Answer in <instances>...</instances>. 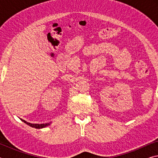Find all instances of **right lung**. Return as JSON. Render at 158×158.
<instances>
[{
  "label": "right lung",
  "mask_w": 158,
  "mask_h": 158,
  "mask_svg": "<svg viewBox=\"0 0 158 158\" xmlns=\"http://www.w3.org/2000/svg\"><path fill=\"white\" fill-rule=\"evenodd\" d=\"M21 121H22L23 122H24L25 123H26L28 125H30V126L33 127H35V128H42V127H44L46 126H48V125H49V123H45V124H32V123H28L26 122V121H24V120H22L21 119Z\"/></svg>",
  "instance_id": "add662e5"
}]
</instances>
